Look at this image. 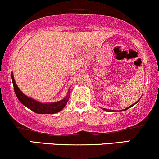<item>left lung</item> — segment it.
I'll use <instances>...</instances> for the list:
<instances>
[{
	"label": "left lung",
	"instance_id": "1",
	"mask_svg": "<svg viewBox=\"0 0 159 159\" xmlns=\"http://www.w3.org/2000/svg\"><path fill=\"white\" fill-rule=\"evenodd\" d=\"M139 101H137L136 103H134V104H133V105H130V106H129V107H126V108H125V109H124V110H121V111H126V110H127L128 108H130V107H133V106H134V105H136V104L137 102H138ZM102 109L104 110V111H107V112H114V111L116 112V111H113V110H109V109H107V108H102Z\"/></svg>",
	"mask_w": 159,
	"mask_h": 159
}]
</instances>
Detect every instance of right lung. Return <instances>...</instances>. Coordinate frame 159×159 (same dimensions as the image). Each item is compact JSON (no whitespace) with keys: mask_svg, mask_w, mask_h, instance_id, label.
Masks as SVG:
<instances>
[{"mask_svg":"<svg viewBox=\"0 0 159 159\" xmlns=\"http://www.w3.org/2000/svg\"><path fill=\"white\" fill-rule=\"evenodd\" d=\"M11 80H12L15 93L18 100L24 106L28 107L31 111H34V113H39V114H54V113L60 112L64 108L70 98V90L69 89L66 97H64V99H62V100L55 102H40L35 100L32 97H27L20 90L16 83H15V79H14L13 73H11Z\"/></svg>","mask_w":159,"mask_h":159,"instance_id":"obj_1","label":"right lung"}]
</instances>
